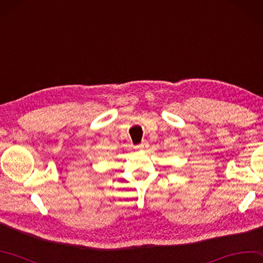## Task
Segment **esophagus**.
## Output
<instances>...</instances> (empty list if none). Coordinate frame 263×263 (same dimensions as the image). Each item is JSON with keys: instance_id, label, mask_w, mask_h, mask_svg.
<instances>
[{"instance_id": "34e87169", "label": "esophagus", "mask_w": 263, "mask_h": 263, "mask_svg": "<svg viewBox=\"0 0 263 263\" xmlns=\"http://www.w3.org/2000/svg\"><path fill=\"white\" fill-rule=\"evenodd\" d=\"M148 147V142L147 141H142L141 144H139V145H137L136 146V148L137 149H139V151H142V149H146V148Z\"/></svg>"}]
</instances>
